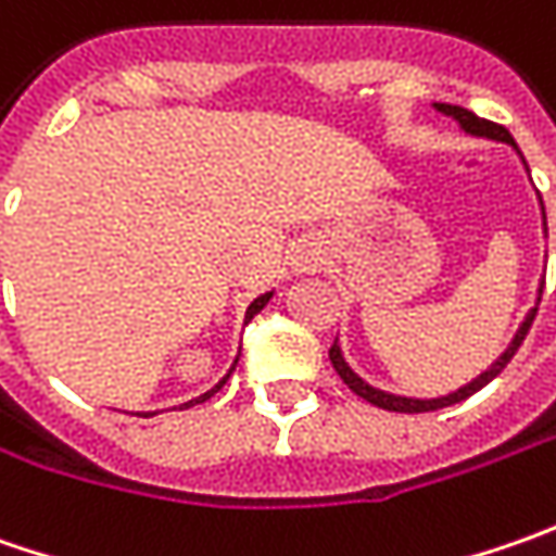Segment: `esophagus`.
<instances>
[{
	"label": "esophagus",
	"mask_w": 556,
	"mask_h": 556,
	"mask_svg": "<svg viewBox=\"0 0 556 556\" xmlns=\"http://www.w3.org/2000/svg\"><path fill=\"white\" fill-rule=\"evenodd\" d=\"M321 253L315 250V247H300L296 250V256H293V268L300 271V275H315L318 268H321Z\"/></svg>",
	"instance_id": "esophagus-1"
}]
</instances>
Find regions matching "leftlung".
Masks as SVG:
<instances>
[{"label": "left lung", "instance_id": "left-lung-1", "mask_svg": "<svg viewBox=\"0 0 556 556\" xmlns=\"http://www.w3.org/2000/svg\"><path fill=\"white\" fill-rule=\"evenodd\" d=\"M439 114H445V117L458 119V126L467 132V136H477V139H492V141H504V144H510L514 151H517V141L510 139V132L504 129V126H498V123H489V119L477 117L473 111H467V108H458V104H442V101H437L433 104ZM520 154V151H517ZM523 157V154H520ZM526 163V161H523ZM526 173H529V166H526ZM539 203H542V194H539ZM542 225H545V238H547V219H545V203H542ZM545 288V285H542ZM542 288H539V296H535V306L526 312L523 325L517 328V333H514V340L507 343V350H504L485 371L480 374V377H473L470 383H464V387H458L455 393L448 395H437V399H415V395H395V393H387V390H377V387H371L368 380H362L358 374L350 368V362L343 358V350H340V343H333L331 346V365L333 371L343 377V383L353 390L355 395H362L365 402H371V405H377V408H383V412H402V415H420V412H437V408H448V405H455V402H464V399H470L473 393H480L485 383H492L498 374L507 368V362L514 358V353L520 350V343L526 340V333H529V328H532V321H535V312H539V300H542Z\"/></svg>", "mask_w": 556, "mask_h": 556}]
</instances>
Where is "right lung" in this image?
<instances>
[{
  "instance_id": "obj_1",
  "label": "right lung",
  "mask_w": 556,
  "mask_h": 556,
  "mask_svg": "<svg viewBox=\"0 0 556 556\" xmlns=\"http://www.w3.org/2000/svg\"><path fill=\"white\" fill-rule=\"evenodd\" d=\"M268 300H271V290H268V293H263V296H256V300H253V303H250V306H247L244 321H250V318H253V315H256V312H263V306H266ZM235 365H238V358H235ZM235 365H231V368H228V374H225L223 380H219V383H216V387H213V390H206V393L198 395V399H191V402H185V405H198V402H206V399H210V395H213V393H219V390H223V387H225V380H228V377H231V371H235ZM141 417H151V415H141Z\"/></svg>"
}]
</instances>
